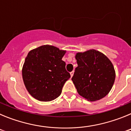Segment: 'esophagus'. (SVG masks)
<instances>
[{
    "label": "esophagus",
    "instance_id": "34e87169",
    "mask_svg": "<svg viewBox=\"0 0 131 131\" xmlns=\"http://www.w3.org/2000/svg\"><path fill=\"white\" fill-rule=\"evenodd\" d=\"M73 73H74V71H71V72L70 73V75H71V77H73Z\"/></svg>",
    "mask_w": 131,
    "mask_h": 131
}]
</instances>
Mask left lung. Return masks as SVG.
<instances>
[{
  "instance_id": "8db88e82",
  "label": "left lung",
  "mask_w": 131,
  "mask_h": 131,
  "mask_svg": "<svg viewBox=\"0 0 131 131\" xmlns=\"http://www.w3.org/2000/svg\"><path fill=\"white\" fill-rule=\"evenodd\" d=\"M78 66L71 80L79 95L89 101L99 100L111 91L115 79L112 62L96 50L77 52Z\"/></svg>"
}]
</instances>
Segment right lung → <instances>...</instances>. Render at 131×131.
Here are the masks:
<instances>
[{
	"mask_svg": "<svg viewBox=\"0 0 131 131\" xmlns=\"http://www.w3.org/2000/svg\"><path fill=\"white\" fill-rule=\"evenodd\" d=\"M66 50L52 45H42L31 50L25 59L22 77L26 89L39 101L54 100L70 78L62 60Z\"/></svg>",
	"mask_w": 131,
	"mask_h": 131,
	"instance_id": "add662e5",
	"label": "right lung"
}]
</instances>
